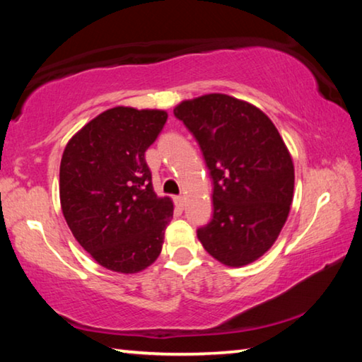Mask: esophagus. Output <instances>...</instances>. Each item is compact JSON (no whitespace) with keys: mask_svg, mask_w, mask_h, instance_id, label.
Returning <instances> with one entry per match:
<instances>
[{"mask_svg":"<svg viewBox=\"0 0 362 362\" xmlns=\"http://www.w3.org/2000/svg\"><path fill=\"white\" fill-rule=\"evenodd\" d=\"M174 201H175V204L179 206V207H183V206H185V198H183L182 194H180V196H175Z\"/></svg>","mask_w":362,"mask_h":362,"instance_id":"34e87169","label":"esophagus"}]
</instances>
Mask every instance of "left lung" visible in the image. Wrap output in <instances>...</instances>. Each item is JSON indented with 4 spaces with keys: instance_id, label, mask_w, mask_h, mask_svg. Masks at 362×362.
I'll return each mask as SVG.
<instances>
[{
    "instance_id": "8db88e82",
    "label": "left lung",
    "mask_w": 362,
    "mask_h": 362,
    "mask_svg": "<svg viewBox=\"0 0 362 362\" xmlns=\"http://www.w3.org/2000/svg\"><path fill=\"white\" fill-rule=\"evenodd\" d=\"M174 115L193 134L212 177L211 222L198 240L214 259L243 267L276 241L293 198V164L268 116L225 94L185 100Z\"/></svg>"
}]
</instances>
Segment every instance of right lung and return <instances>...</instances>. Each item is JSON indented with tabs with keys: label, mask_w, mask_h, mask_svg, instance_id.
Listing matches in <instances>:
<instances>
[{
	"label": "right lung",
	"mask_w": 362,
	"mask_h": 362,
	"mask_svg": "<svg viewBox=\"0 0 362 362\" xmlns=\"http://www.w3.org/2000/svg\"><path fill=\"white\" fill-rule=\"evenodd\" d=\"M166 121L163 110L115 107L65 146L59 183L64 217L86 252L112 272H142L161 252L174 206L153 189L145 151Z\"/></svg>",
	"instance_id": "1"
}]
</instances>
